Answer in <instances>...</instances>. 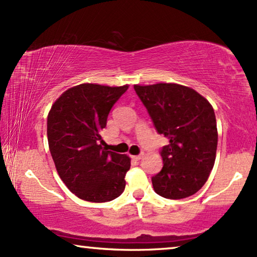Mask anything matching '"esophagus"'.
<instances>
[{
    "instance_id": "obj_1",
    "label": "esophagus",
    "mask_w": 257,
    "mask_h": 257,
    "mask_svg": "<svg viewBox=\"0 0 257 257\" xmlns=\"http://www.w3.org/2000/svg\"><path fill=\"white\" fill-rule=\"evenodd\" d=\"M144 157V154L142 153V154H139V156H132V159H135V160H137V161H138V160H140V159H142V158Z\"/></svg>"
}]
</instances>
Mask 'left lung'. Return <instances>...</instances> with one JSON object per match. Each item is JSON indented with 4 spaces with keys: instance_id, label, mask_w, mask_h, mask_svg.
Listing matches in <instances>:
<instances>
[{
    "instance_id": "8db88e82",
    "label": "left lung",
    "mask_w": 257,
    "mask_h": 257,
    "mask_svg": "<svg viewBox=\"0 0 257 257\" xmlns=\"http://www.w3.org/2000/svg\"><path fill=\"white\" fill-rule=\"evenodd\" d=\"M154 127L170 144L160 151L164 166L152 177L157 194L184 199L209 177L216 157L217 128L209 101L191 87L172 83L135 85Z\"/></svg>"
}]
</instances>
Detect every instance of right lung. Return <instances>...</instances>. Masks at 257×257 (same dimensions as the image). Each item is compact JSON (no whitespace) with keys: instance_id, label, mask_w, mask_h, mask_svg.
Listing matches in <instances>:
<instances>
[{"instance_id":"obj_1","label":"right lung","mask_w":257,"mask_h":257,"mask_svg":"<svg viewBox=\"0 0 257 257\" xmlns=\"http://www.w3.org/2000/svg\"><path fill=\"white\" fill-rule=\"evenodd\" d=\"M127 89L80 84L62 93L48 114V143L56 170L66 187L85 201H111L125 189L131 160L103 150L101 131Z\"/></svg>"}]
</instances>
